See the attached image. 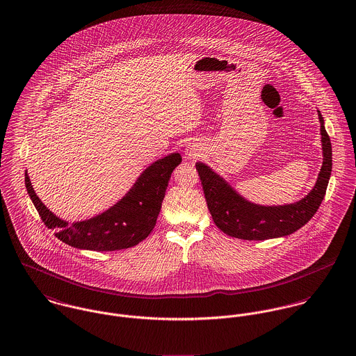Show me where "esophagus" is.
Masks as SVG:
<instances>
[{
	"instance_id": "1",
	"label": "esophagus",
	"mask_w": 356,
	"mask_h": 356,
	"mask_svg": "<svg viewBox=\"0 0 356 356\" xmlns=\"http://www.w3.org/2000/svg\"><path fill=\"white\" fill-rule=\"evenodd\" d=\"M197 154H199V149H197L195 146H190V147L187 149V157H188V159H197Z\"/></svg>"
}]
</instances>
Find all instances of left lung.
Segmentation results:
<instances>
[{"instance_id":"left-lung-1","label":"left lung","mask_w":356,"mask_h":356,"mask_svg":"<svg viewBox=\"0 0 356 356\" xmlns=\"http://www.w3.org/2000/svg\"><path fill=\"white\" fill-rule=\"evenodd\" d=\"M322 135L323 162L314 188L302 200L284 206H259L240 197L234 188L207 165L197 163V170L209 211L214 224L228 236L243 240H266L286 236L316 214L325 197L332 172V145L325 129L323 118L318 112Z\"/></svg>"}]
</instances>
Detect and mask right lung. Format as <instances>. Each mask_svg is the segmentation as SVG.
Instances as JSON below:
<instances>
[{
    "instance_id": "obj_1",
    "label": "right lung",
    "mask_w": 356,
    "mask_h": 356,
    "mask_svg": "<svg viewBox=\"0 0 356 356\" xmlns=\"http://www.w3.org/2000/svg\"><path fill=\"white\" fill-rule=\"evenodd\" d=\"M180 162L179 153L156 161L113 207L72 225L56 217L40 202L27 172L26 188L43 224L54 229V235L61 241L81 250L115 251L136 245L154 229L170 175Z\"/></svg>"
}]
</instances>
